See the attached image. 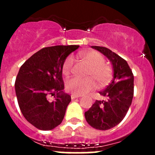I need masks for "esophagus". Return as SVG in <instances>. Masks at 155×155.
<instances>
[{"mask_svg":"<svg viewBox=\"0 0 155 155\" xmlns=\"http://www.w3.org/2000/svg\"><path fill=\"white\" fill-rule=\"evenodd\" d=\"M80 95H76V94H71V98L72 99H76V98H78V97H80Z\"/></svg>","mask_w":155,"mask_h":155,"instance_id":"1","label":"esophagus"}]
</instances>
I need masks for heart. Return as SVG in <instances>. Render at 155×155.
I'll use <instances>...</instances> for the list:
<instances>
[{
	"label": "heart",
	"instance_id": "obj_1",
	"mask_svg": "<svg viewBox=\"0 0 155 155\" xmlns=\"http://www.w3.org/2000/svg\"><path fill=\"white\" fill-rule=\"evenodd\" d=\"M79 56L90 67L87 72L88 77H74L67 82V89L71 93L77 95L86 94L97 87V82L100 86H104L109 83L113 76V70L109 64L105 63V58L99 51H88L81 53ZM74 66V59L68 56L62 65V73L69 76Z\"/></svg>",
	"mask_w": 155,
	"mask_h": 155
}]
</instances>
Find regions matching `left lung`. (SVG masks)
I'll use <instances>...</instances> for the list:
<instances>
[{
  "instance_id": "left-lung-1",
  "label": "left lung",
  "mask_w": 155,
  "mask_h": 155,
  "mask_svg": "<svg viewBox=\"0 0 155 155\" xmlns=\"http://www.w3.org/2000/svg\"><path fill=\"white\" fill-rule=\"evenodd\" d=\"M107 56L112 64V82L100 94L105 101H96L85 112V119L92 127L107 130L119 124L125 117L134 97V74L127 62L116 53L103 46H91Z\"/></svg>"
}]
</instances>
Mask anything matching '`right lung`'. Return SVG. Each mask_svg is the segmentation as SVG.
Here are the masks:
<instances>
[{"instance_id": "obj_1", "label": "right lung", "mask_w": 155, "mask_h": 155, "mask_svg": "<svg viewBox=\"0 0 155 155\" xmlns=\"http://www.w3.org/2000/svg\"><path fill=\"white\" fill-rule=\"evenodd\" d=\"M79 46L45 47L29 58L19 69L15 82L21 113L37 129L50 130L62 122L71 97L63 93L62 65ZM56 94L49 101L47 95Z\"/></svg>"}]
</instances>
